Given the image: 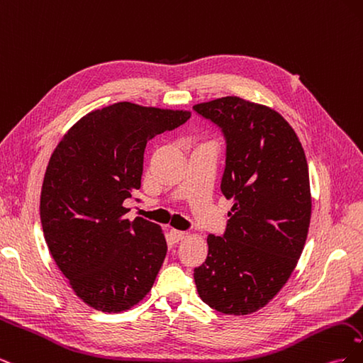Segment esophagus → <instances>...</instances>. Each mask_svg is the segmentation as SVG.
Returning <instances> with one entry per match:
<instances>
[{
  "label": "esophagus",
  "mask_w": 363,
  "mask_h": 363,
  "mask_svg": "<svg viewBox=\"0 0 363 363\" xmlns=\"http://www.w3.org/2000/svg\"><path fill=\"white\" fill-rule=\"evenodd\" d=\"M169 235H171V239L174 240V242H179V240H182V239L188 236V233H186V232H180V230H175V228L171 230Z\"/></svg>",
  "instance_id": "34e87169"
}]
</instances>
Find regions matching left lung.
<instances>
[{
	"mask_svg": "<svg viewBox=\"0 0 363 363\" xmlns=\"http://www.w3.org/2000/svg\"><path fill=\"white\" fill-rule=\"evenodd\" d=\"M227 142L221 192L233 200L225 233L208 235L194 269L200 298L228 315L267 306L296 267L309 232V168L294 128L274 108L223 96L194 106Z\"/></svg>",
	"mask_w": 363,
	"mask_h": 363,
	"instance_id": "left-lung-1",
	"label": "left lung"
}]
</instances>
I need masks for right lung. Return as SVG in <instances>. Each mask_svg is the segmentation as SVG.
I'll return each mask as SVG.
<instances>
[{"label":"right lung","mask_w":363,"mask_h":363,"mask_svg":"<svg viewBox=\"0 0 363 363\" xmlns=\"http://www.w3.org/2000/svg\"><path fill=\"white\" fill-rule=\"evenodd\" d=\"M189 118L115 103L77 121L52 151L40 192L43 236L77 296L96 311H128L155 284L167 240L157 224L124 218V201L140 188L147 142Z\"/></svg>","instance_id":"obj_1"}]
</instances>
